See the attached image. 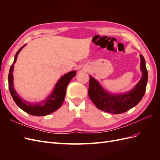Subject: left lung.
Here are the masks:
<instances>
[{
    "mask_svg": "<svg viewBox=\"0 0 160 160\" xmlns=\"http://www.w3.org/2000/svg\"><path fill=\"white\" fill-rule=\"evenodd\" d=\"M141 71L142 77L135 88L128 93L122 95H110L105 91L94 78L90 76L88 94L89 98L98 109L108 113H123L138 105L146 92L148 83V71L146 61L142 55Z\"/></svg>",
    "mask_w": 160,
    "mask_h": 160,
    "instance_id": "1",
    "label": "left lung"
}]
</instances>
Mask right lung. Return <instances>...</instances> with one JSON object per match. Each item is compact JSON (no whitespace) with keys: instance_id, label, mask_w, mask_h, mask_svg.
<instances>
[{"instance_id":"add662e5","label":"right lung","mask_w":160,"mask_h":160,"mask_svg":"<svg viewBox=\"0 0 160 160\" xmlns=\"http://www.w3.org/2000/svg\"><path fill=\"white\" fill-rule=\"evenodd\" d=\"M23 47H21L17 52L15 57H14V62L11 67L8 73V88L12 98L19 108L30 115L35 116H44L52 113L59 109L63 103L66 94L67 87L70 81L75 76L76 71H71L62 76L55 86V89L51 95L45 101H42L38 103H31L29 102H27L19 97L13 88V65L17 61L18 54Z\"/></svg>"}]
</instances>
